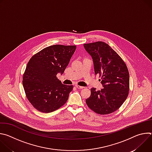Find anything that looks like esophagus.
<instances>
[{
	"label": "esophagus",
	"instance_id": "obj_1",
	"mask_svg": "<svg viewBox=\"0 0 152 152\" xmlns=\"http://www.w3.org/2000/svg\"><path fill=\"white\" fill-rule=\"evenodd\" d=\"M75 86H76V87L77 88H78V89H82V88H83V86H79V85H76Z\"/></svg>",
	"mask_w": 152,
	"mask_h": 152
}]
</instances>
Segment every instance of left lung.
I'll list each match as a JSON object with an SVG mask.
<instances>
[{"label":"left lung","instance_id":"obj_1","mask_svg":"<svg viewBox=\"0 0 152 152\" xmlns=\"http://www.w3.org/2000/svg\"><path fill=\"white\" fill-rule=\"evenodd\" d=\"M92 57L95 75L101 76L103 88L91 89L86 104L97 114H111L122 105L129 91V74L120 56L109 45L102 41L84 44Z\"/></svg>","mask_w":152,"mask_h":152}]
</instances>
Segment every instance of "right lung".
Wrapping results in <instances>:
<instances>
[{"label":"right lung","instance_id":"1","mask_svg":"<svg viewBox=\"0 0 152 152\" xmlns=\"http://www.w3.org/2000/svg\"><path fill=\"white\" fill-rule=\"evenodd\" d=\"M76 49V46L53 45L30 59L23 86L28 100L38 111L52 113L67 101L73 86L62 84L56 75L63 74Z\"/></svg>","mask_w":152,"mask_h":152}]
</instances>
